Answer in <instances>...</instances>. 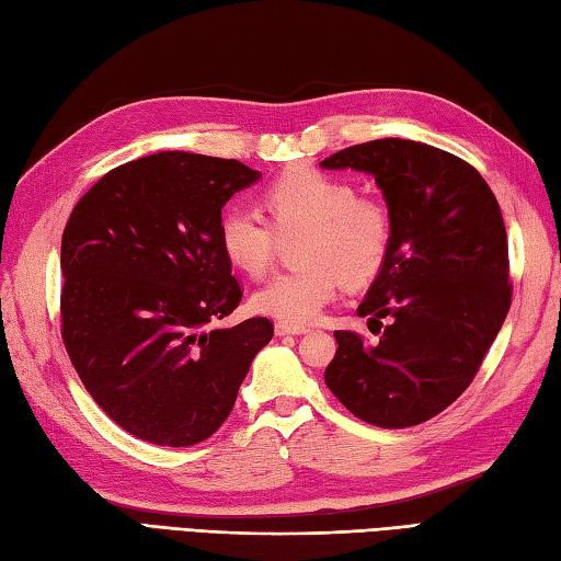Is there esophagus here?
<instances>
[{"label":"esophagus","instance_id":"obj_1","mask_svg":"<svg viewBox=\"0 0 561 561\" xmlns=\"http://www.w3.org/2000/svg\"><path fill=\"white\" fill-rule=\"evenodd\" d=\"M309 329L305 327H293V323H285V321H278L276 323V335H300V333H307Z\"/></svg>","mask_w":561,"mask_h":561}]
</instances>
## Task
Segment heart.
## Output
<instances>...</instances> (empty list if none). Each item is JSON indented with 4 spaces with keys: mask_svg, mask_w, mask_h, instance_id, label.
<instances>
[{
    "mask_svg": "<svg viewBox=\"0 0 561 561\" xmlns=\"http://www.w3.org/2000/svg\"><path fill=\"white\" fill-rule=\"evenodd\" d=\"M264 208L234 204L218 222L220 249L234 266L264 273L276 254V230H305L300 261L305 266L280 271L259 285L252 307L293 327L321 317L343 283L363 285L381 271L393 240L391 210L381 198L357 194L355 184L314 168H295L273 180Z\"/></svg>",
    "mask_w": 561,
    "mask_h": 561,
    "instance_id": "heart-1",
    "label": "heart"
}]
</instances>
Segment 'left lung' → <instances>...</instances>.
I'll return each instance as SVG.
<instances>
[{
    "label": "left lung",
    "mask_w": 561,
    "mask_h": 561,
    "mask_svg": "<svg viewBox=\"0 0 561 561\" xmlns=\"http://www.w3.org/2000/svg\"><path fill=\"white\" fill-rule=\"evenodd\" d=\"M321 168L375 178L393 220L389 259L357 307L377 341L335 331L323 379L369 425H420L468 389L512 307L500 204L476 168L420 141L357 144Z\"/></svg>",
    "instance_id": "1"
}]
</instances>
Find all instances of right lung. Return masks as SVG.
<instances>
[{
	"label": "right lung",
	"instance_id": "add662e5",
	"mask_svg": "<svg viewBox=\"0 0 561 561\" xmlns=\"http://www.w3.org/2000/svg\"><path fill=\"white\" fill-rule=\"evenodd\" d=\"M261 175L240 160L153 153L98 180L61 234V341L93 401L158 446L208 439L273 335L266 317L206 331L242 288L220 210Z\"/></svg>",
	"mask_w": 561,
	"mask_h": 561
}]
</instances>
